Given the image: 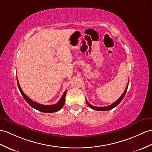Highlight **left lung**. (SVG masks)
I'll return each instance as SVG.
<instances>
[{"label":"left lung","mask_w":152,"mask_h":152,"mask_svg":"<svg viewBox=\"0 0 152 152\" xmlns=\"http://www.w3.org/2000/svg\"><path fill=\"white\" fill-rule=\"evenodd\" d=\"M128 84H129V82H128V85H127V86H126V89H125V91H124V92L123 93V94H122V96L120 97L118 99L116 100L115 102H114L113 104H112L111 105H108V106H105V107H96V106H94V105H92L91 104H90L89 102H87V100H86V102H87V105H89V106L91 108V109H94V110H96V111H108V110H111V109H113L114 107H115L116 106H117V105L121 103V102L122 100V99L123 98H124V97L125 96V94H126V91H127V90H128Z\"/></svg>","instance_id":"left-lung-1"}]
</instances>
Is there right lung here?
Wrapping results in <instances>:
<instances>
[{"label": "right lung", "mask_w": 152, "mask_h": 152, "mask_svg": "<svg viewBox=\"0 0 152 152\" xmlns=\"http://www.w3.org/2000/svg\"><path fill=\"white\" fill-rule=\"evenodd\" d=\"M17 86H18L19 89L20 91L21 94H22V96L24 98V100H25L27 102V103L29 104L31 107L36 109L38 111L43 112V113L57 112V111H59L65 104V96H66V91H65L64 93H63V96L61 98V99L59 100V101L58 102L57 104H54V105H42V104L37 103V102H35L31 100V99H30V98H28L26 96V95L24 93V92L22 91V89H21V88L20 87V85L19 83L18 79H17Z\"/></svg>", "instance_id": "right-lung-1"}]
</instances>
